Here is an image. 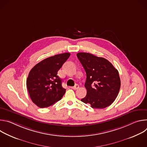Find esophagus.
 Instances as JSON below:
<instances>
[{
  "label": "esophagus",
  "mask_w": 147,
  "mask_h": 147,
  "mask_svg": "<svg viewBox=\"0 0 147 147\" xmlns=\"http://www.w3.org/2000/svg\"><path fill=\"white\" fill-rule=\"evenodd\" d=\"M78 88H79V86H78V84H76L74 87H71V88L73 89V90H77Z\"/></svg>",
  "instance_id": "34e87169"
}]
</instances>
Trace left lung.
<instances>
[{
    "mask_svg": "<svg viewBox=\"0 0 147 147\" xmlns=\"http://www.w3.org/2000/svg\"><path fill=\"white\" fill-rule=\"evenodd\" d=\"M77 56L87 74V95L81 100L90 104L92 108L109 107L116 99L120 88L117 70L103 57L85 52H79Z\"/></svg>",
    "mask_w": 147,
    "mask_h": 147,
    "instance_id": "obj_1",
    "label": "left lung"
}]
</instances>
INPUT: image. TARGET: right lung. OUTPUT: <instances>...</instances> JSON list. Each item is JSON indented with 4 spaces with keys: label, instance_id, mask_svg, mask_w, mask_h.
<instances>
[{
    "label": "right lung",
    "instance_id": "add662e5",
    "mask_svg": "<svg viewBox=\"0 0 147 147\" xmlns=\"http://www.w3.org/2000/svg\"><path fill=\"white\" fill-rule=\"evenodd\" d=\"M70 53L56 55L42 60L30 71L27 87L30 96L36 106L44 108L60 100L66 92L57 71Z\"/></svg>",
    "mask_w": 147,
    "mask_h": 147
}]
</instances>
